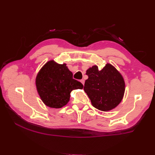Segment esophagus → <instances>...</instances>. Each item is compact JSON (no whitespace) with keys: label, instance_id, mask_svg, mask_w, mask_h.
<instances>
[{"label":"esophagus","instance_id":"1","mask_svg":"<svg viewBox=\"0 0 155 155\" xmlns=\"http://www.w3.org/2000/svg\"><path fill=\"white\" fill-rule=\"evenodd\" d=\"M80 81H81V83L83 84V85H84V84H85V80H84V79H81V80Z\"/></svg>","mask_w":155,"mask_h":155}]
</instances>
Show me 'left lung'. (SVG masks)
I'll return each mask as SVG.
<instances>
[{
	"mask_svg": "<svg viewBox=\"0 0 155 155\" xmlns=\"http://www.w3.org/2000/svg\"><path fill=\"white\" fill-rule=\"evenodd\" d=\"M88 78L84 91L90 98L92 105L101 111L114 109L122 100L125 84L122 75L113 65L107 63L104 68L94 65L86 71Z\"/></svg>",
	"mask_w": 155,
	"mask_h": 155,
	"instance_id": "obj_1",
	"label": "left lung"
}]
</instances>
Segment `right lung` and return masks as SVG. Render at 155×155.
I'll return each instance as SVG.
<instances>
[{
  "label": "right lung",
  "mask_w": 155,
  "mask_h": 155,
  "mask_svg": "<svg viewBox=\"0 0 155 155\" xmlns=\"http://www.w3.org/2000/svg\"><path fill=\"white\" fill-rule=\"evenodd\" d=\"M37 92L44 104L50 108L60 109L66 105L70 92L82 89V83L73 79L67 64H58L54 60L46 63L35 78Z\"/></svg>",
  "instance_id": "right-lung-1"
}]
</instances>
